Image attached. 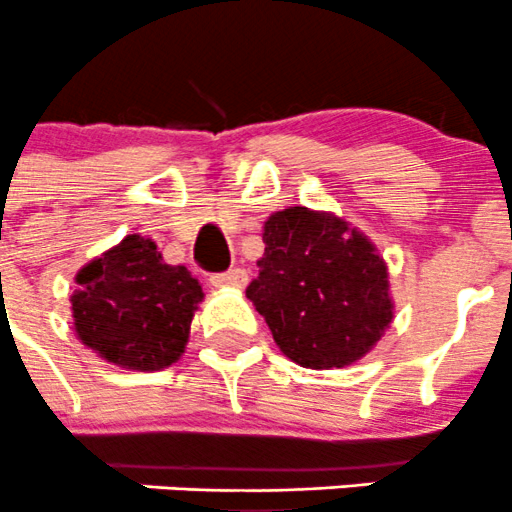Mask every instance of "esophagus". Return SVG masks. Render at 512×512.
Here are the masks:
<instances>
[{
  "label": "esophagus",
  "mask_w": 512,
  "mask_h": 512,
  "mask_svg": "<svg viewBox=\"0 0 512 512\" xmlns=\"http://www.w3.org/2000/svg\"><path fill=\"white\" fill-rule=\"evenodd\" d=\"M210 282L215 287H245L247 285V272L240 267H232L227 272H215L210 275Z\"/></svg>",
  "instance_id": "obj_1"
}]
</instances>
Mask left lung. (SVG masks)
I'll return each mask as SVG.
<instances>
[{
    "label": "left lung",
    "mask_w": 512,
    "mask_h": 512,
    "mask_svg": "<svg viewBox=\"0 0 512 512\" xmlns=\"http://www.w3.org/2000/svg\"><path fill=\"white\" fill-rule=\"evenodd\" d=\"M247 297L277 347L312 370L345 367L393 322L388 267L372 242L327 212L290 207L265 222Z\"/></svg>",
    "instance_id": "left-lung-1"
}]
</instances>
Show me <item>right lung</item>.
<instances>
[{"mask_svg": "<svg viewBox=\"0 0 512 512\" xmlns=\"http://www.w3.org/2000/svg\"><path fill=\"white\" fill-rule=\"evenodd\" d=\"M74 330L104 360L130 370H160L185 352L202 285L182 265H167L147 237H124L77 275Z\"/></svg>", "mask_w": 512, "mask_h": 512, "instance_id": "obj_1", "label": "right lung"}]
</instances>
